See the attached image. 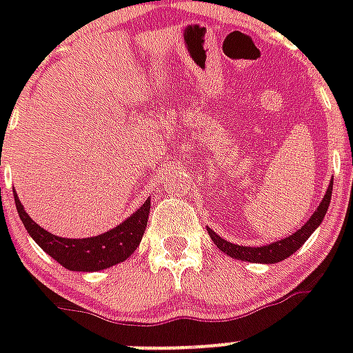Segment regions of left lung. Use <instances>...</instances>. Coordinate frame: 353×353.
Here are the masks:
<instances>
[{"mask_svg": "<svg viewBox=\"0 0 353 353\" xmlns=\"http://www.w3.org/2000/svg\"><path fill=\"white\" fill-rule=\"evenodd\" d=\"M332 188H334V179L330 183L328 190H326V196L323 198L321 205L317 207V210L313 212V216L306 221V225L301 227L299 231L293 232L291 236L284 238V240L274 241L271 245H262V247H243V245H234L231 241L223 240L220 236L216 234L212 229H207L209 236L212 238V241L216 243V247L223 251L225 254L232 258H238V260H243V262H254V263H276L280 260H285L288 256H291L296 249H301L302 243L312 236V232L321 225V221L326 216V210L330 207V199H332Z\"/></svg>", "mask_w": 353, "mask_h": 353, "instance_id": "obj_1", "label": "left lung"}]
</instances>
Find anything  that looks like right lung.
Returning a JSON list of instances; mask_svg holds the SVG:
<instances>
[{
    "mask_svg": "<svg viewBox=\"0 0 353 353\" xmlns=\"http://www.w3.org/2000/svg\"><path fill=\"white\" fill-rule=\"evenodd\" d=\"M14 201L19 218L23 221L27 232L32 236V240L69 271H101L124 262L126 258L132 256V252L143 240L150 214V199H146L135 214L130 216L126 221H122L121 225L110 232L93 238L71 240L43 231L38 223L30 220L16 194H14Z\"/></svg>",
    "mask_w": 353,
    "mask_h": 353,
    "instance_id": "add662e5",
    "label": "right lung"
}]
</instances>
